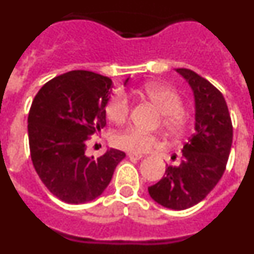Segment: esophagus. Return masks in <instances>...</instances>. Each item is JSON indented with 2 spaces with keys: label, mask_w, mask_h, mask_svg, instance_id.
<instances>
[{
  "label": "esophagus",
  "mask_w": 254,
  "mask_h": 254,
  "mask_svg": "<svg viewBox=\"0 0 254 254\" xmlns=\"http://www.w3.org/2000/svg\"><path fill=\"white\" fill-rule=\"evenodd\" d=\"M127 156H128L131 160H140L141 158H142V155L141 154H134V152H128L127 154Z\"/></svg>",
  "instance_id": "34e87169"
}]
</instances>
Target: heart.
<instances>
[{
  "label": "heart",
  "instance_id": "heart-1",
  "mask_svg": "<svg viewBox=\"0 0 254 254\" xmlns=\"http://www.w3.org/2000/svg\"><path fill=\"white\" fill-rule=\"evenodd\" d=\"M142 95L152 103L163 114L161 126L170 134L178 136L186 131L188 117L182 111L181 96L172 87L160 84H149L141 90ZM108 118L114 123H122L129 114V100L125 93L120 91L109 100L105 108ZM116 147L125 151L141 154L146 152L156 145V138L152 134L145 133L136 128H127L117 132L112 138Z\"/></svg>",
  "mask_w": 254,
  "mask_h": 254
}]
</instances>
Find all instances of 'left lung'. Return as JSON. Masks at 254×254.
Segmentation results:
<instances>
[{
    "instance_id": "8db88e82",
    "label": "left lung",
    "mask_w": 254,
    "mask_h": 254,
    "mask_svg": "<svg viewBox=\"0 0 254 254\" xmlns=\"http://www.w3.org/2000/svg\"><path fill=\"white\" fill-rule=\"evenodd\" d=\"M193 93L194 133L185 143L178 167H168L163 178L149 187L155 202L186 210L201 202L225 172L233 142V126L223 94L188 68H176Z\"/></svg>"
}]
</instances>
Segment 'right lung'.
<instances>
[{
  "mask_svg": "<svg viewBox=\"0 0 254 254\" xmlns=\"http://www.w3.org/2000/svg\"><path fill=\"white\" fill-rule=\"evenodd\" d=\"M129 78H126L125 85ZM113 82L91 71H69L42 86L28 117L30 156L40 181L67 203L90 202L111 183L126 154L108 149L86 156L87 141L107 125Z\"/></svg>",
  "mask_w": 254,
  "mask_h": 254,
  "instance_id": "add662e5",
  "label": "right lung"
}]
</instances>
